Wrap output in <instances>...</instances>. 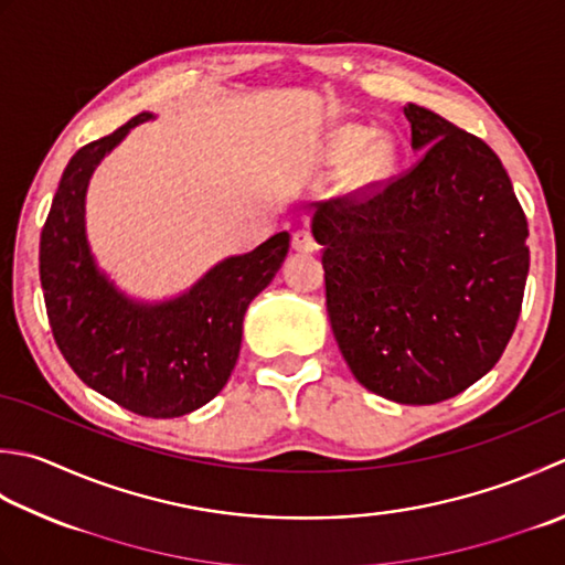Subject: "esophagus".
Masks as SVG:
<instances>
[{
	"label": "esophagus",
	"mask_w": 565,
	"mask_h": 565,
	"mask_svg": "<svg viewBox=\"0 0 565 565\" xmlns=\"http://www.w3.org/2000/svg\"><path fill=\"white\" fill-rule=\"evenodd\" d=\"M291 245H294V249H296V252H316V249H318V242H316V237H313L311 232H308V230H298V232H294Z\"/></svg>",
	"instance_id": "obj_1"
}]
</instances>
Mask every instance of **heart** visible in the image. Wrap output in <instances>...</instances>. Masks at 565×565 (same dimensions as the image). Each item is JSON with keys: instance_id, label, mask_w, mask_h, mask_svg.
<instances>
[{"instance_id": "b5f03b06", "label": "heart", "mask_w": 565, "mask_h": 565, "mask_svg": "<svg viewBox=\"0 0 565 565\" xmlns=\"http://www.w3.org/2000/svg\"><path fill=\"white\" fill-rule=\"evenodd\" d=\"M370 137H372V131L367 127H360V125L338 127L333 131V137H330V153H333L338 161H345L350 157H355L364 143L370 141ZM386 163H390V149H386L384 143H374V147L364 151L362 171L380 173Z\"/></svg>"}]
</instances>
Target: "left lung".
<instances>
[{"instance_id":"8db88e82","label":"left lung","mask_w":565,"mask_h":565,"mask_svg":"<svg viewBox=\"0 0 565 565\" xmlns=\"http://www.w3.org/2000/svg\"><path fill=\"white\" fill-rule=\"evenodd\" d=\"M412 169L313 203L326 303L348 367L399 404H438L488 374L510 342L529 227L480 137L408 103Z\"/></svg>"}]
</instances>
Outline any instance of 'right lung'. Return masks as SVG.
I'll use <instances>...</instances> for the list:
<instances>
[{"mask_svg":"<svg viewBox=\"0 0 565 565\" xmlns=\"http://www.w3.org/2000/svg\"><path fill=\"white\" fill-rule=\"evenodd\" d=\"M85 143L65 166L41 230L39 271L61 355L87 386L131 414L173 418L207 404L227 384L247 306L289 252V232L210 269L191 291L147 306L121 296L99 274L85 239V191L99 159L131 127Z\"/></svg>","mask_w":565,"mask_h":565,"instance_id":"right-lung-1","label":"right lung"}]
</instances>
